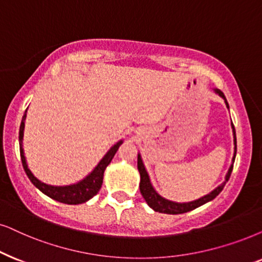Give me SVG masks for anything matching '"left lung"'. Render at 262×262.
<instances>
[{"mask_svg":"<svg viewBox=\"0 0 262 262\" xmlns=\"http://www.w3.org/2000/svg\"><path fill=\"white\" fill-rule=\"evenodd\" d=\"M215 92H216L220 97H223L225 99L226 106L228 107L227 100H226V98H225L224 93L221 92L220 89H215ZM232 128H233V137H234V156H233V162H234V157H236V152H237V139H236V130H234L233 124H232ZM138 169H139V173H140V185H139V187H140V192H141L142 197H144V200L146 201V203L150 205V207L155 211H160V213L174 215V214L187 213V211L196 209V208L205 204L207 202L214 200V198L216 197L221 191H223L225 184H226L228 181V179H230L231 173H232V169H233V165H231L230 169H228V173L226 175V181H225L223 185H220L219 187L215 188L211 193L207 194V196L202 197L197 201L190 202V203H175V202L164 200L163 197H161L160 194L155 191V188L152 187V185L150 183V179H148V175L146 173V170H145L144 164H142L140 155H138Z\"/></svg>","mask_w":262,"mask_h":262,"instance_id":"obj_1","label":"left lung"}]
</instances>
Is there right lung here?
Returning <instances> with one entry per match:
<instances>
[{
  "instance_id": "add662e5",
  "label": "right lung",
  "mask_w": 262,
  "mask_h": 262,
  "mask_svg": "<svg viewBox=\"0 0 262 262\" xmlns=\"http://www.w3.org/2000/svg\"><path fill=\"white\" fill-rule=\"evenodd\" d=\"M24 121H25V115L23 116L20 129H19V146H20V158L23 167L26 175H28L30 181L38 188L39 191H42L43 193L47 194L48 197L53 198V200L61 202L65 204H81L84 203L91 200L92 197H94L98 193L99 190L101 188L102 185V177H104V171L106 169V167L111 163L112 158L116 152H117L118 147L121 146L122 141L117 142L115 146L111 147V150L105 155V157L100 161V163L97 165L94 170L88 175L84 180H82L81 183L71 185V186H51V185L43 184L38 180L37 178L34 177V174L30 171L26 164L24 151H23V134H24Z\"/></svg>"
}]
</instances>
